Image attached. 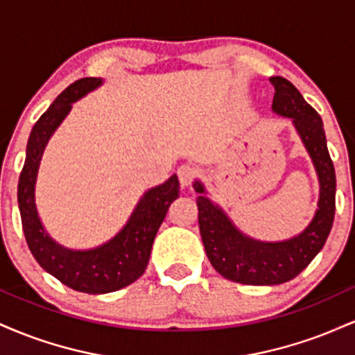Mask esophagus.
Returning a JSON list of instances; mask_svg holds the SVG:
<instances>
[{"label":"esophagus","mask_w":355,"mask_h":355,"mask_svg":"<svg viewBox=\"0 0 355 355\" xmlns=\"http://www.w3.org/2000/svg\"><path fill=\"white\" fill-rule=\"evenodd\" d=\"M178 173V180H180V185L182 187H189L191 182L195 180V177H197V168H195L193 165H180L177 170Z\"/></svg>","instance_id":"esophagus-1"}]
</instances>
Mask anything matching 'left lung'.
<instances>
[{
  "label": "left lung",
  "mask_w": 355,
  "mask_h": 355,
  "mask_svg": "<svg viewBox=\"0 0 355 355\" xmlns=\"http://www.w3.org/2000/svg\"><path fill=\"white\" fill-rule=\"evenodd\" d=\"M270 83L275 88L272 112L291 118L319 177V209L312 222L288 240L260 242L243 235L225 211L205 197L202 182L193 183L195 191L200 193L197 198L198 227L211 267L225 279L247 285H277L299 275L324 247L336 214V170L322 118L291 81L272 76Z\"/></svg>",
  "instance_id": "8db88e82"
}]
</instances>
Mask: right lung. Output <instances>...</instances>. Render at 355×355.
Listing matches in <instances>:
<instances>
[{
  "mask_svg": "<svg viewBox=\"0 0 355 355\" xmlns=\"http://www.w3.org/2000/svg\"><path fill=\"white\" fill-rule=\"evenodd\" d=\"M103 83L101 78H81L60 93L40 116L26 145V160L18 182V207L28 247L48 274L73 291L108 294L133 284L148 266L155 235L170 203L180 193V182L172 175L165 183L145 191L128 222L112 240L89 250H71L56 243L44 230L35 203V185L44 146L71 105Z\"/></svg>",
  "mask_w": 355,
  "mask_h": 355,
  "instance_id": "1",
  "label": "right lung"
}]
</instances>
